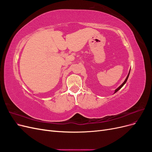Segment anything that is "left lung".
<instances>
[{
  "instance_id": "1",
  "label": "left lung",
  "mask_w": 152,
  "mask_h": 152,
  "mask_svg": "<svg viewBox=\"0 0 152 152\" xmlns=\"http://www.w3.org/2000/svg\"><path fill=\"white\" fill-rule=\"evenodd\" d=\"M129 74H130V70H129V73H128V75H127V77H126V80H124V82H123V83H122V84H121L120 86H119L117 89H116L115 90V93H117V92L118 90H120V89L122 88V87H123V86H124V84H125L126 83V82H127V79H128V77H129Z\"/></svg>"
}]
</instances>
